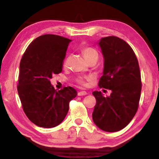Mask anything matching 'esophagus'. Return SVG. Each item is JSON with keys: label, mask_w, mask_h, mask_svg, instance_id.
I'll return each instance as SVG.
<instances>
[{"label": "esophagus", "mask_w": 159, "mask_h": 159, "mask_svg": "<svg viewBox=\"0 0 159 159\" xmlns=\"http://www.w3.org/2000/svg\"><path fill=\"white\" fill-rule=\"evenodd\" d=\"M87 95V93L86 91H80L79 93H78V95L79 96H82V95Z\"/></svg>", "instance_id": "obj_1"}]
</instances>
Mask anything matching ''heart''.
<instances>
[{"label":"heart","mask_w":159,"mask_h":159,"mask_svg":"<svg viewBox=\"0 0 159 159\" xmlns=\"http://www.w3.org/2000/svg\"><path fill=\"white\" fill-rule=\"evenodd\" d=\"M82 53L84 55V57H86L87 61H90L93 58H97L98 59V51L95 48H94L93 47H90V46H86V47L83 48H82ZM68 63V58H66L64 61V65H66ZM92 80L91 76H80L76 79V82H77L81 86H86L88 85V82Z\"/></svg>","instance_id":"1"}]
</instances>
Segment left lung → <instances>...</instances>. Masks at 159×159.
Returning <instances> with one entry per match:
<instances>
[{
    "label": "left lung",
    "mask_w": 159,
    "mask_h": 159,
    "mask_svg": "<svg viewBox=\"0 0 159 159\" xmlns=\"http://www.w3.org/2000/svg\"><path fill=\"white\" fill-rule=\"evenodd\" d=\"M99 45L105 63L98 85L111 93L105 97L101 92H93L96 105L93 119L102 130L117 132L132 120L139 107L142 89L139 62L132 48L118 37L102 38Z\"/></svg>",
    "instance_id": "1"
}]
</instances>
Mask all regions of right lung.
Wrapping results in <instances>:
<instances>
[{
  "label": "right lung",
  "mask_w": 159,
  "mask_h": 159,
  "mask_svg": "<svg viewBox=\"0 0 159 159\" xmlns=\"http://www.w3.org/2000/svg\"><path fill=\"white\" fill-rule=\"evenodd\" d=\"M70 39L46 34L33 40L20 64L17 91L22 107L30 121L40 127L59 125L69 111L70 102L77 95L71 86L59 91L50 79L62 72Z\"/></svg>",
  "instance_id": "1"
}]
</instances>
